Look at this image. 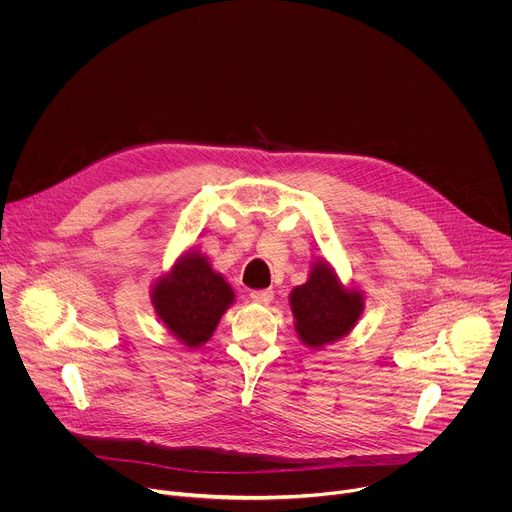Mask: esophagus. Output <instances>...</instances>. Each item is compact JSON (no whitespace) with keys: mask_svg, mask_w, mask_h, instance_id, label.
Returning <instances> with one entry per match:
<instances>
[{"mask_svg":"<svg viewBox=\"0 0 512 512\" xmlns=\"http://www.w3.org/2000/svg\"><path fill=\"white\" fill-rule=\"evenodd\" d=\"M251 300L257 304H269L273 300V291L271 289H253Z\"/></svg>","mask_w":512,"mask_h":512,"instance_id":"1","label":"esophagus"}]
</instances>
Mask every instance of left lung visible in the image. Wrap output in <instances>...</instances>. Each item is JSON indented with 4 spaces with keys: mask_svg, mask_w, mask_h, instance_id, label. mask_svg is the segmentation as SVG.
Returning <instances> with one entry per match:
<instances>
[{
    "mask_svg": "<svg viewBox=\"0 0 512 512\" xmlns=\"http://www.w3.org/2000/svg\"><path fill=\"white\" fill-rule=\"evenodd\" d=\"M296 330L308 346H322L348 334L362 312V296L344 289L328 263H316L310 279L289 296Z\"/></svg>",
    "mask_w": 512,
    "mask_h": 512,
    "instance_id": "1",
    "label": "left lung"
}]
</instances>
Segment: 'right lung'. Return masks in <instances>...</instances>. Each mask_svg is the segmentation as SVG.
Here are the masks:
<instances>
[{
    "mask_svg": "<svg viewBox=\"0 0 512 512\" xmlns=\"http://www.w3.org/2000/svg\"><path fill=\"white\" fill-rule=\"evenodd\" d=\"M154 308L168 330L186 346L206 342L225 310L233 304V287L196 253L182 257L154 291Z\"/></svg>",
    "mask_w": 512,
    "mask_h": 512,
    "instance_id": "right-lung-1",
    "label": "right lung"
}]
</instances>
